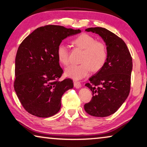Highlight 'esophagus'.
<instances>
[{
    "label": "esophagus",
    "instance_id": "1",
    "mask_svg": "<svg viewBox=\"0 0 147 147\" xmlns=\"http://www.w3.org/2000/svg\"><path fill=\"white\" fill-rule=\"evenodd\" d=\"M74 86L76 88L78 89L80 88H81L82 85H81V84H80V82L75 81V82H74Z\"/></svg>",
    "mask_w": 147,
    "mask_h": 147
}]
</instances>
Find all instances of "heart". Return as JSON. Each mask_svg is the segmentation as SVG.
Returning a JSON list of instances; mask_svg holds the SVG:
<instances>
[{
    "instance_id": "1",
    "label": "heart",
    "mask_w": 147,
    "mask_h": 147,
    "mask_svg": "<svg viewBox=\"0 0 147 147\" xmlns=\"http://www.w3.org/2000/svg\"><path fill=\"white\" fill-rule=\"evenodd\" d=\"M72 44L84 50L80 59L82 63L72 65L67 67L65 70L66 76L78 80L88 76L91 69L96 72L103 67L108 58L106 45L103 42L97 41L89 34H82L72 41ZM69 54L67 47L64 44L60 43L57 47V58L63 65H67L69 63Z\"/></svg>"
}]
</instances>
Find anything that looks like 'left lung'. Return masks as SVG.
I'll return each mask as SVG.
<instances>
[{
  "label": "left lung",
  "instance_id": "obj_1",
  "mask_svg": "<svg viewBox=\"0 0 147 147\" xmlns=\"http://www.w3.org/2000/svg\"><path fill=\"white\" fill-rule=\"evenodd\" d=\"M86 31L97 34L102 38L108 58L103 67L86 84L93 97L84 105V109L90 115L104 117L116 112L128 96L132 58L124 41L108 30L95 27Z\"/></svg>",
  "mask_w": 147,
  "mask_h": 147
}]
</instances>
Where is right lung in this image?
I'll use <instances>...</instances> for the list:
<instances>
[{"label": "right lung", "instance_id": "obj_1", "mask_svg": "<svg viewBox=\"0 0 147 147\" xmlns=\"http://www.w3.org/2000/svg\"><path fill=\"white\" fill-rule=\"evenodd\" d=\"M80 30L47 25L35 30L20 45L16 57L14 89L23 108L39 117L58 112L65 92L73 88L71 79L62 81L63 74L56 56L64 39Z\"/></svg>", "mask_w": 147, "mask_h": 147}]
</instances>
